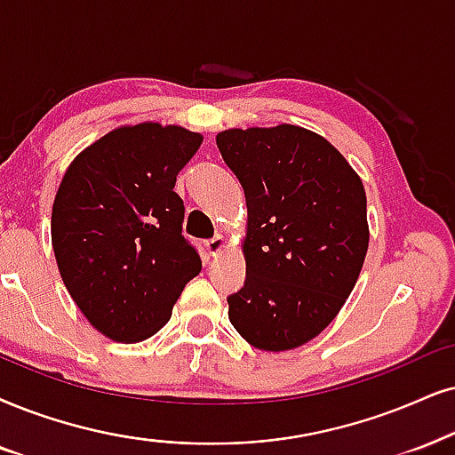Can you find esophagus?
Instances as JSON below:
<instances>
[{
  "label": "esophagus",
  "instance_id": "obj_1",
  "mask_svg": "<svg viewBox=\"0 0 455 455\" xmlns=\"http://www.w3.org/2000/svg\"><path fill=\"white\" fill-rule=\"evenodd\" d=\"M224 247H227V239H224L222 235H216L214 239L205 241V251H208L210 256H218L224 250Z\"/></svg>",
  "mask_w": 455,
  "mask_h": 455
}]
</instances>
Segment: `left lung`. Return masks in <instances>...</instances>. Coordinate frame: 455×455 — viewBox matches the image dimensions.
I'll return each instance as SVG.
<instances>
[{"mask_svg": "<svg viewBox=\"0 0 455 455\" xmlns=\"http://www.w3.org/2000/svg\"><path fill=\"white\" fill-rule=\"evenodd\" d=\"M224 164L245 193V283L228 319L251 347L290 350L319 336L353 291L370 228L361 178L323 136L281 124L224 130Z\"/></svg>", "mask_w": 455, "mask_h": 455, "instance_id": "1", "label": "left lung"}]
</instances>
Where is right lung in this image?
I'll list each match as a JSON object with an SVG mask.
<instances>
[{"instance_id": "add662e5", "label": "right lung", "mask_w": 455, "mask_h": 455, "mask_svg": "<svg viewBox=\"0 0 455 455\" xmlns=\"http://www.w3.org/2000/svg\"><path fill=\"white\" fill-rule=\"evenodd\" d=\"M201 142L178 125H125L65 172L52 208L56 264L85 319L115 342L157 333L199 275L174 185Z\"/></svg>"}]
</instances>
